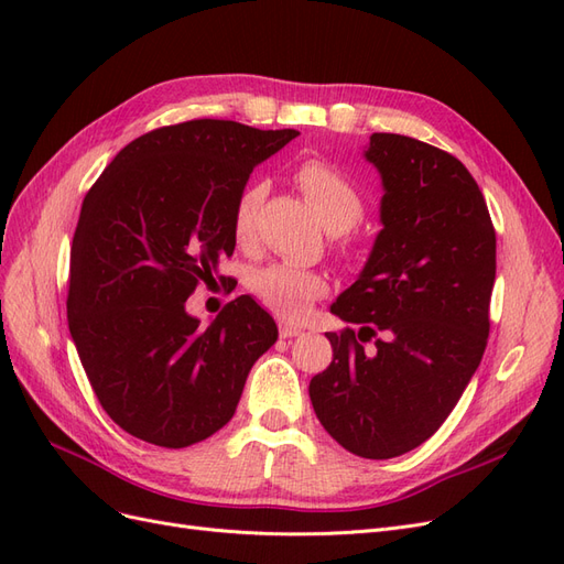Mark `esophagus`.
Instances as JSON below:
<instances>
[{
	"label": "esophagus",
	"mask_w": 564,
	"mask_h": 564,
	"mask_svg": "<svg viewBox=\"0 0 564 564\" xmlns=\"http://www.w3.org/2000/svg\"><path fill=\"white\" fill-rule=\"evenodd\" d=\"M301 332H303V327H299V324H292V322H280V336H282V338L299 336Z\"/></svg>",
	"instance_id": "1"
}]
</instances>
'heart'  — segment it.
<instances>
[{"mask_svg":"<svg viewBox=\"0 0 564 564\" xmlns=\"http://www.w3.org/2000/svg\"><path fill=\"white\" fill-rule=\"evenodd\" d=\"M294 181L311 199L322 224L332 232H346L365 216V199L355 183L324 160H305L296 166ZM265 197L263 183L245 185L232 204V235L240 245H249L256 232V216ZM251 292L259 301L282 317H301L308 305L324 294V278L313 270L292 263H272L251 275Z\"/></svg>","mask_w":564,"mask_h":564,"instance_id":"1","label":"heart"}]
</instances>
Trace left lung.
Masks as SVG:
<instances>
[{"instance_id":"obj_1","label":"left lung","mask_w":564,"mask_h":564,"mask_svg":"<svg viewBox=\"0 0 564 564\" xmlns=\"http://www.w3.org/2000/svg\"><path fill=\"white\" fill-rule=\"evenodd\" d=\"M383 181L377 242L332 313L334 360L311 381L319 423L362 458L423 445L482 360L497 278V232L468 169L400 133H371Z\"/></svg>"}]
</instances>
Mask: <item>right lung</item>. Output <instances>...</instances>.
I'll return each mask as SVG.
<instances>
[{
	"instance_id": "1",
	"label": "right lung",
	"mask_w": 564,
	"mask_h": 564,
	"mask_svg": "<svg viewBox=\"0 0 564 564\" xmlns=\"http://www.w3.org/2000/svg\"><path fill=\"white\" fill-rule=\"evenodd\" d=\"M296 135L230 119L162 127L119 150L84 197L67 327L100 406L129 435L166 449L207 440L278 340L251 296L209 327L185 301L232 256V204L253 166Z\"/></svg>"
}]
</instances>
